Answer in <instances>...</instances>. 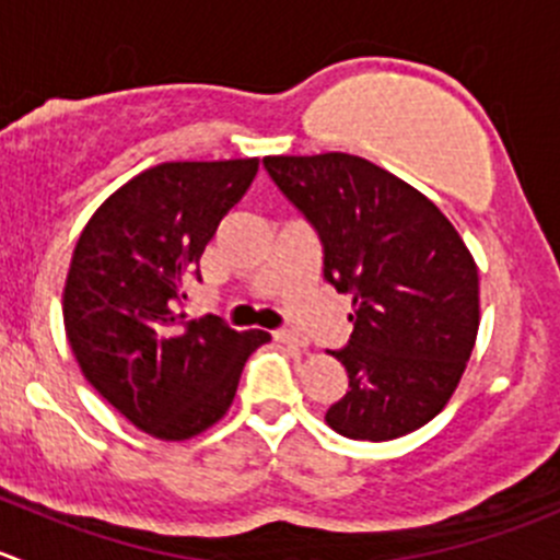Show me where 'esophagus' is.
I'll use <instances>...</instances> for the list:
<instances>
[{
	"label": "esophagus",
	"mask_w": 560,
	"mask_h": 560,
	"mask_svg": "<svg viewBox=\"0 0 560 560\" xmlns=\"http://www.w3.org/2000/svg\"><path fill=\"white\" fill-rule=\"evenodd\" d=\"M276 339L284 341V345H290V347H298V350H306V347H308L306 336L298 334L295 328H281V330H276Z\"/></svg>",
	"instance_id": "1"
}]
</instances>
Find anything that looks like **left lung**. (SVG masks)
<instances>
[{"label":"left lung","instance_id":"8db88e82","mask_svg":"<svg viewBox=\"0 0 560 560\" xmlns=\"http://www.w3.org/2000/svg\"><path fill=\"white\" fill-rule=\"evenodd\" d=\"M270 180L323 243V276L352 292V334L334 350L350 390L330 430L394 441L438 416L479 334V270L435 202L347 153L268 155Z\"/></svg>","mask_w":560,"mask_h":560}]
</instances>
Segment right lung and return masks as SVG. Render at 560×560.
Segmentation results:
<instances>
[{
	"instance_id": "add662e5",
	"label": "right lung",
	"mask_w": 560,
	"mask_h": 560,
	"mask_svg": "<svg viewBox=\"0 0 560 560\" xmlns=\"http://www.w3.org/2000/svg\"><path fill=\"white\" fill-rule=\"evenodd\" d=\"M257 159L172 161L144 170L95 210L75 243L62 295L65 334L92 388L130 424L188 441L235 399L265 330L186 319V276L243 199Z\"/></svg>"
}]
</instances>
